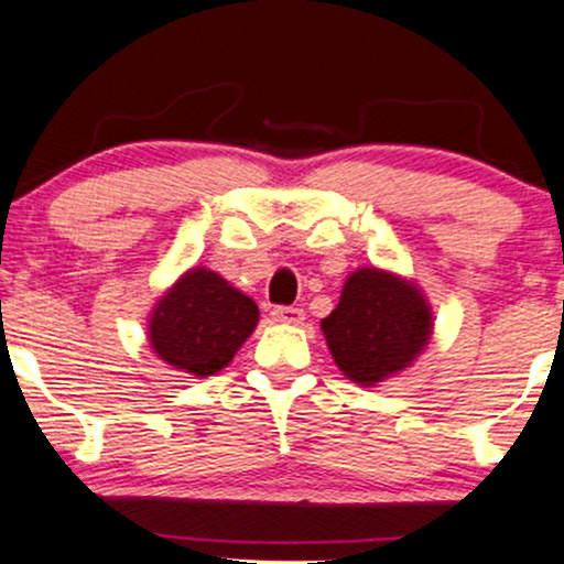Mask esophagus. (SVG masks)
<instances>
[{
	"label": "esophagus",
	"mask_w": 564,
	"mask_h": 564,
	"mask_svg": "<svg viewBox=\"0 0 564 564\" xmlns=\"http://www.w3.org/2000/svg\"><path fill=\"white\" fill-rule=\"evenodd\" d=\"M273 319H275V323L302 325L304 323V310H302V306H275Z\"/></svg>",
	"instance_id": "esophagus-1"
}]
</instances>
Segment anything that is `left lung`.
Returning a JSON list of instances; mask_svg holds the SVG:
<instances>
[{
	"instance_id": "obj_1",
	"label": "left lung",
	"mask_w": 564,
	"mask_h": 564,
	"mask_svg": "<svg viewBox=\"0 0 564 564\" xmlns=\"http://www.w3.org/2000/svg\"><path fill=\"white\" fill-rule=\"evenodd\" d=\"M335 365L361 384L409 367L432 333V315L416 286L377 268L348 275L335 310L323 319Z\"/></svg>"
}]
</instances>
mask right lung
<instances>
[{"instance_id":"obj_1","label":"right lung","mask_w":564,"mask_h":564,"mask_svg":"<svg viewBox=\"0 0 564 564\" xmlns=\"http://www.w3.org/2000/svg\"><path fill=\"white\" fill-rule=\"evenodd\" d=\"M260 310L208 268L184 273L155 304L151 346L166 365L208 377L234 359L258 325Z\"/></svg>"}]
</instances>
